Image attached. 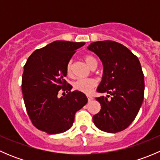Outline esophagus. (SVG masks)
Listing matches in <instances>:
<instances>
[{"mask_svg": "<svg viewBox=\"0 0 160 160\" xmlns=\"http://www.w3.org/2000/svg\"><path fill=\"white\" fill-rule=\"evenodd\" d=\"M87 97H88V101H92V100L93 99V97H91V96H87Z\"/></svg>", "mask_w": 160, "mask_h": 160, "instance_id": "esophagus-1", "label": "esophagus"}]
</instances>
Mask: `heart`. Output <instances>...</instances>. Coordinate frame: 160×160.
Wrapping results in <instances>:
<instances>
[{"label": "heart", "instance_id": "obj_1", "mask_svg": "<svg viewBox=\"0 0 160 160\" xmlns=\"http://www.w3.org/2000/svg\"><path fill=\"white\" fill-rule=\"evenodd\" d=\"M83 59L86 61L87 63L90 66L91 69H95L98 67V60L94 56L90 54H85L83 56ZM67 73L69 77H72V61H69L67 65ZM73 89L78 91L82 92L83 93H91L92 90L96 87V81L93 79L88 78V79H79L76 80L72 83Z\"/></svg>", "mask_w": 160, "mask_h": 160}]
</instances>
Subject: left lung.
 Returning a JSON list of instances; mask_svg holds the SVG:
<instances>
[{
  "label": "left lung",
  "instance_id": "1",
  "mask_svg": "<svg viewBox=\"0 0 160 160\" xmlns=\"http://www.w3.org/2000/svg\"><path fill=\"white\" fill-rule=\"evenodd\" d=\"M88 49L99 56L104 66L97 91L108 94L96 98L101 111L93 116V123L109 133L125 130L135 118L144 99V74L139 60L125 46L110 40L92 42Z\"/></svg>",
  "mask_w": 160,
  "mask_h": 160
}]
</instances>
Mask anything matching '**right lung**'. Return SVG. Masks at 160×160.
Segmentation results:
<instances>
[{"label": "right lung", "instance_id": "obj_1", "mask_svg": "<svg viewBox=\"0 0 160 160\" xmlns=\"http://www.w3.org/2000/svg\"><path fill=\"white\" fill-rule=\"evenodd\" d=\"M84 44L55 41L34 51L27 59L22 90L28 117L38 130L58 134L70 129L76 112L88 103L86 95L71 91L72 86L65 80L67 63ZM59 91L64 92L61 98L58 96Z\"/></svg>", "mask_w": 160, "mask_h": 160}]
</instances>
